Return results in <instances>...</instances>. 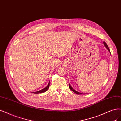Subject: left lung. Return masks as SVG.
Masks as SVG:
<instances>
[{
  "label": "left lung",
  "mask_w": 121,
  "mask_h": 121,
  "mask_svg": "<svg viewBox=\"0 0 121 121\" xmlns=\"http://www.w3.org/2000/svg\"><path fill=\"white\" fill-rule=\"evenodd\" d=\"M104 43V46H105V47H106V48L108 50V51L110 52V49H109V48H108V46L107 45V44H106V43L105 42H103ZM69 88H70V89H71V90L72 91H73L74 92H75V93H76V94H77V95H81V94H82V93H80V92H77V91H76L75 90H74V89L71 86V85H70V84L69 83Z\"/></svg>",
  "instance_id": "left-lung-1"
}]
</instances>
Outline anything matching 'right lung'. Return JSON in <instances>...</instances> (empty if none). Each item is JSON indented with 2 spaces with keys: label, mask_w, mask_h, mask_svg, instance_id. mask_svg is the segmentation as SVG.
Here are the masks:
<instances>
[{
  "label": "right lung",
  "mask_w": 121,
  "mask_h": 121,
  "mask_svg": "<svg viewBox=\"0 0 121 121\" xmlns=\"http://www.w3.org/2000/svg\"><path fill=\"white\" fill-rule=\"evenodd\" d=\"M49 86H50V82H49V83H48L47 86L45 88H43V89H41V90H40V91H36V92H34V93H40L44 92L46 91H47L48 90L49 87Z\"/></svg>",
  "instance_id": "right-lung-1"
}]
</instances>
